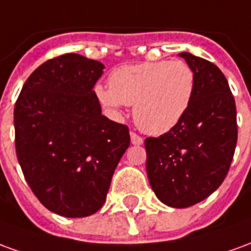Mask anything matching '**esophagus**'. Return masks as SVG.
<instances>
[{"mask_svg":"<svg viewBox=\"0 0 251 251\" xmlns=\"http://www.w3.org/2000/svg\"><path fill=\"white\" fill-rule=\"evenodd\" d=\"M130 140H131V144H133V145H142V142H144L142 137H140L138 134H136L134 131H130Z\"/></svg>","mask_w":251,"mask_h":251,"instance_id":"esophagus-1","label":"esophagus"}]
</instances>
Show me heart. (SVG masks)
Instances as JSON below:
<instances>
[{
    "label": "heart",
    "mask_w": 251,
    "mask_h": 251,
    "mask_svg": "<svg viewBox=\"0 0 251 251\" xmlns=\"http://www.w3.org/2000/svg\"><path fill=\"white\" fill-rule=\"evenodd\" d=\"M110 86L98 84L100 103L118 111L133 106V118L144 133L161 136L183 120L195 94V72L183 60H161L117 68Z\"/></svg>",
    "instance_id": "b5f03b06"
}]
</instances>
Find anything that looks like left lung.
Wrapping results in <instances>:
<instances>
[{"label":"left lung","instance_id":"left-lung-1","mask_svg":"<svg viewBox=\"0 0 251 251\" xmlns=\"http://www.w3.org/2000/svg\"><path fill=\"white\" fill-rule=\"evenodd\" d=\"M195 72L187 114L163 136L148 137L147 174L164 204L185 208L223 183L237 147L235 100L223 72L205 59L181 52Z\"/></svg>","mask_w":251,"mask_h":251}]
</instances>
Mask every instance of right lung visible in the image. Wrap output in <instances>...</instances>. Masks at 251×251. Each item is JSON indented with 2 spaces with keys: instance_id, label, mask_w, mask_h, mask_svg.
Returning a JSON list of instances; mask_svg holds the SVG:
<instances>
[{
  "instance_id": "1",
  "label": "right lung",
  "mask_w": 251,
  "mask_h": 251,
  "mask_svg": "<svg viewBox=\"0 0 251 251\" xmlns=\"http://www.w3.org/2000/svg\"><path fill=\"white\" fill-rule=\"evenodd\" d=\"M104 66L77 53L30 74L14 106L16 153L26 183L48 210L95 214L130 145L127 126L102 115L93 88Z\"/></svg>"
}]
</instances>
